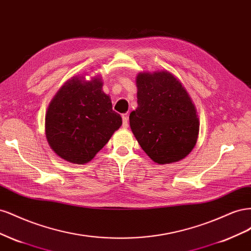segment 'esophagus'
I'll return each mask as SVG.
<instances>
[{
	"label": "esophagus",
	"mask_w": 251,
	"mask_h": 251,
	"mask_svg": "<svg viewBox=\"0 0 251 251\" xmlns=\"http://www.w3.org/2000/svg\"><path fill=\"white\" fill-rule=\"evenodd\" d=\"M123 126L126 128L128 126V114H124L123 115Z\"/></svg>",
	"instance_id": "obj_1"
}]
</instances>
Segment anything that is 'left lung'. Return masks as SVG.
Masks as SVG:
<instances>
[{"instance_id":"8db88e82","label":"left lung","mask_w":251,"mask_h":251,"mask_svg":"<svg viewBox=\"0 0 251 251\" xmlns=\"http://www.w3.org/2000/svg\"><path fill=\"white\" fill-rule=\"evenodd\" d=\"M136 85L138 107L130 126L141 149L158 164L186 157L198 138L199 119L184 87L169 71L141 72Z\"/></svg>"}]
</instances>
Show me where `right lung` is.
Masks as SVG:
<instances>
[{
  "mask_svg": "<svg viewBox=\"0 0 251 251\" xmlns=\"http://www.w3.org/2000/svg\"><path fill=\"white\" fill-rule=\"evenodd\" d=\"M123 125L112 109L100 78L74 76L51 100L45 118L50 148L64 160L85 164L92 160Z\"/></svg>",
  "mask_w": 251,
  "mask_h": 251,
  "instance_id": "1",
  "label": "right lung"
}]
</instances>
